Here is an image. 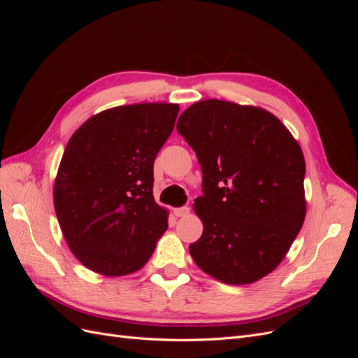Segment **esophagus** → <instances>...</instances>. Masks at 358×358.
Returning a JSON list of instances; mask_svg holds the SVG:
<instances>
[{"label":"esophagus","mask_w":358,"mask_h":358,"mask_svg":"<svg viewBox=\"0 0 358 358\" xmlns=\"http://www.w3.org/2000/svg\"><path fill=\"white\" fill-rule=\"evenodd\" d=\"M189 208L188 206H183V208H176V209H173V213H175L178 218H183V216H187L188 213H189Z\"/></svg>","instance_id":"34e87169"}]
</instances>
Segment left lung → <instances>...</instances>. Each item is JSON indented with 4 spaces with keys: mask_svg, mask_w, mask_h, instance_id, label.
<instances>
[{
    "mask_svg": "<svg viewBox=\"0 0 358 358\" xmlns=\"http://www.w3.org/2000/svg\"><path fill=\"white\" fill-rule=\"evenodd\" d=\"M176 128L203 173L192 259L224 284L257 282L280 264L305 221L300 145L273 113L216 99L189 106Z\"/></svg>",
    "mask_w": 358,
    "mask_h": 358,
    "instance_id": "1",
    "label": "left lung"
}]
</instances>
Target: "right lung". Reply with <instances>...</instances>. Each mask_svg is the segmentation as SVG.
<instances>
[{
    "instance_id": "obj_1",
    "label": "right lung",
    "mask_w": 358,
    "mask_h": 358,
    "mask_svg": "<svg viewBox=\"0 0 358 358\" xmlns=\"http://www.w3.org/2000/svg\"><path fill=\"white\" fill-rule=\"evenodd\" d=\"M179 104L117 106L76 129L53 183V206L70 251L92 272L142 268L169 227L155 203L154 161L175 128Z\"/></svg>"
}]
</instances>
